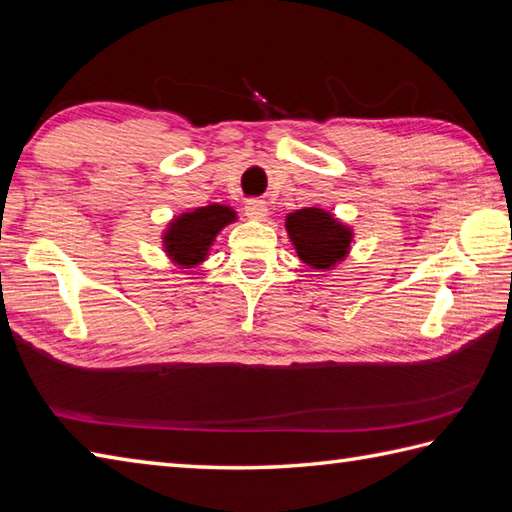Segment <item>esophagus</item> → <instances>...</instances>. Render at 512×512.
I'll return each instance as SVG.
<instances>
[{
	"label": "esophagus",
	"mask_w": 512,
	"mask_h": 512,
	"mask_svg": "<svg viewBox=\"0 0 512 512\" xmlns=\"http://www.w3.org/2000/svg\"><path fill=\"white\" fill-rule=\"evenodd\" d=\"M244 211H246V216L251 218V220H266L268 218V207H266V202L264 200H259V198H251V200H246V205H244Z\"/></svg>",
	"instance_id": "obj_1"
}]
</instances>
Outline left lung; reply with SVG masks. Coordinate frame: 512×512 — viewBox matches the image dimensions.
<instances>
[{"mask_svg": "<svg viewBox=\"0 0 512 512\" xmlns=\"http://www.w3.org/2000/svg\"><path fill=\"white\" fill-rule=\"evenodd\" d=\"M285 231L296 255L314 270H334L351 251L353 231L320 207L288 213Z\"/></svg>", "mask_w": 512, "mask_h": 512, "instance_id": "obj_1", "label": "left lung"}]
</instances>
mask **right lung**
Wrapping results in <instances>:
<instances>
[{"mask_svg":"<svg viewBox=\"0 0 512 512\" xmlns=\"http://www.w3.org/2000/svg\"><path fill=\"white\" fill-rule=\"evenodd\" d=\"M237 220L229 205H207L176 216L163 231V251L176 266L194 268L207 259L218 233Z\"/></svg>","mask_w":512,"mask_h":512,"instance_id":"right-lung-1","label":"right lung"}]
</instances>
